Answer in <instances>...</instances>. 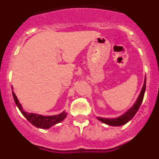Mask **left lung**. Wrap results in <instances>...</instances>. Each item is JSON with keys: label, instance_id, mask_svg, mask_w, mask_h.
<instances>
[{"label": "left lung", "instance_id": "1", "mask_svg": "<svg viewBox=\"0 0 159 159\" xmlns=\"http://www.w3.org/2000/svg\"><path fill=\"white\" fill-rule=\"evenodd\" d=\"M146 91V76L145 80H144V83H143V86L142 88L141 92H140L139 95L138 97L137 100L134 103V105L128 109L127 111L123 113L122 116H119L117 118H113V119H110V118H101V117H97V119H99V121L102 123L107 124L109 126H114V127H119V126H122V125L126 124L128 123L132 118L135 116V114L139 109L141 103L143 102V97H144V93Z\"/></svg>", "mask_w": 159, "mask_h": 159}]
</instances>
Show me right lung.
I'll list each match as a JSON object with an SVG mask.
<instances>
[{
    "mask_svg": "<svg viewBox=\"0 0 159 159\" xmlns=\"http://www.w3.org/2000/svg\"><path fill=\"white\" fill-rule=\"evenodd\" d=\"M12 89L13 88L12 87ZM12 96H13L14 101L15 103L19 108V110L22 113L24 116L28 119V121L29 123H32L33 126L38 127V128L41 129H48L51 127H52L53 125H56L57 123L62 122L67 116V112L65 111L62 112V113L59 114V115H56V116H44L39 115V114L35 113H29V112L25 111L22 107L21 104L20 103L19 100H18L17 97L16 96L14 92L12 91Z\"/></svg>",
    "mask_w": 159,
    "mask_h": 159,
    "instance_id": "obj_1",
    "label": "right lung"
}]
</instances>
